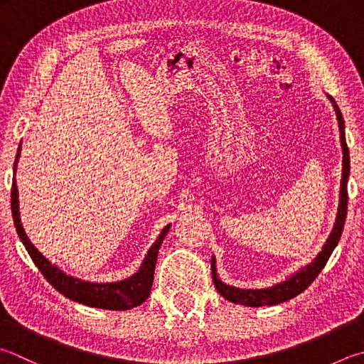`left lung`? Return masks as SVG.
I'll return each mask as SVG.
<instances>
[{"label":"left lung","mask_w":364,"mask_h":364,"mask_svg":"<svg viewBox=\"0 0 364 364\" xmlns=\"http://www.w3.org/2000/svg\"><path fill=\"white\" fill-rule=\"evenodd\" d=\"M328 100L333 102L336 117H338L339 123V133H341V147H342V179H341V190H339V205H338V214H336V222L333 225V230L328 236L326 242L321 247V252L315 257L309 264L301 267L299 271L291 274L290 277H287L282 282H279L272 287H267V289H257V290H245V289H237V287H232L225 284L217 276V267H215V257L212 255L210 259V269H212V280H214V285L217 291L222 294L225 299L231 301L235 304L241 306H250V307H262V306H276L280 303H285L294 296H298L299 293H303L307 287H309L315 277L318 276L320 271L323 269L326 264L328 258L333 253V250L338 245L342 230H344L346 217H347V182H348V174H350V156H348V147L346 142V123L342 119V114L339 111L338 105L330 95H326Z\"/></svg>","instance_id":"1"}]
</instances>
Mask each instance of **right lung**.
I'll list each match as a JSON object with an SVG mask.
<instances>
[{
	"label": "right lung",
	"instance_id": "obj_1",
	"mask_svg": "<svg viewBox=\"0 0 364 364\" xmlns=\"http://www.w3.org/2000/svg\"><path fill=\"white\" fill-rule=\"evenodd\" d=\"M20 150H22V144H18L16 161H14L12 191H11L12 218H14V225H16L20 241L23 242L25 249L28 250L34 264L38 266V269L41 272H43V276L47 279V282H49L55 290L63 294V296L75 301V303H80L90 307H98V309L128 311L142 304L144 301L149 298L150 290H152L156 257H159L160 245L163 244L164 237H166L171 225H166L161 230L160 236L156 237V241L149 249L147 255L144 258L142 264L139 266L138 272H134L133 276H129L128 279L119 280V282L98 284V282H87V280L68 276V274L61 271L57 264H52L49 259H47L43 253H41L36 247L31 244V241L23 230L22 222H20L18 190H17V182H16Z\"/></svg>",
	"mask_w": 364,
	"mask_h": 364
}]
</instances>
